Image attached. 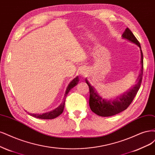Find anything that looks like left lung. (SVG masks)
Listing matches in <instances>:
<instances>
[{"label": "left lung", "instance_id": "left-lung-1", "mask_svg": "<svg viewBox=\"0 0 155 155\" xmlns=\"http://www.w3.org/2000/svg\"><path fill=\"white\" fill-rule=\"evenodd\" d=\"M122 38L128 40L129 41L135 44L140 47L141 51V65L142 68L140 73L138 76L137 84L128 91L124 93L119 97L114 99V100H107L103 99L99 95L97 91H95L94 87L90 85L87 79H85L87 84L88 85L90 90V99L89 105L91 110L95 114L101 117H110L116 115L120 112L125 110L132 103L139 90L143 76V53L141 49L139 41L136 38V37L133 34L131 30L127 28L122 35Z\"/></svg>", "mask_w": 155, "mask_h": 155}]
</instances>
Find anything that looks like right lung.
<instances>
[{"label": "right lung", "instance_id": "add662e5", "mask_svg": "<svg viewBox=\"0 0 155 155\" xmlns=\"http://www.w3.org/2000/svg\"><path fill=\"white\" fill-rule=\"evenodd\" d=\"M78 82H79V78L77 76L76 78H74L72 80V81L70 83V84L68 85L65 94V96H64V98H63V101L57 108H56L55 110H52V111H51L49 112H47V113H45V114H29V115L34 117H36V118L41 119H53L56 118V117L59 116L60 115H61L63 113V110H64L65 99L67 97V95L68 93L71 90V88H72L73 87L76 86Z\"/></svg>", "mask_w": 155, "mask_h": 155}]
</instances>
